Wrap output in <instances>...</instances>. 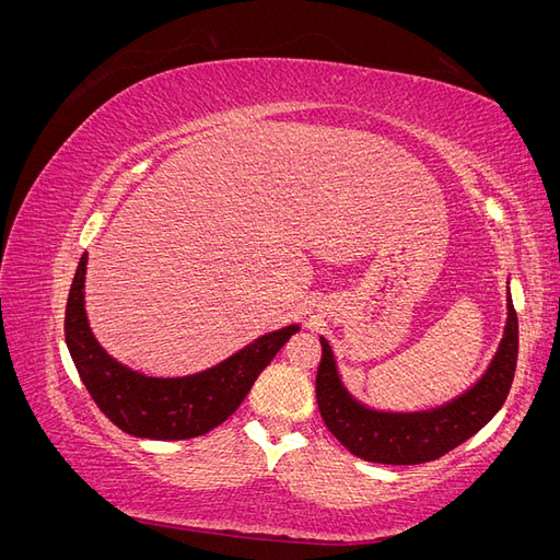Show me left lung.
Wrapping results in <instances>:
<instances>
[{"label":"left lung","instance_id":"obj_1","mask_svg":"<svg viewBox=\"0 0 560 560\" xmlns=\"http://www.w3.org/2000/svg\"><path fill=\"white\" fill-rule=\"evenodd\" d=\"M322 360L315 393L322 420L352 455L381 465H420L436 460L477 434L510 395L518 358V317L506 299V327L486 374L465 395L430 411L387 413L366 409L338 376L331 346L319 338Z\"/></svg>","mask_w":560,"mask_h":560}]
</instances>
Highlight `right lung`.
<instances>
[{
    "instance_id": "right-lung-1",
    "label": "right lung",
    "mask_w": 560,
    "mask_h": 560,
    "mask_svg": "<svg viewBox=\"0 0 560 560\" xmlns=\"http://www.w3.org/2000/svg\"><path fill=\"white\" fill-rule=\"evenodd\" d=\"M89 254L77 266L65 311V341L93 401L118 430L142 439H191L210 432L238 409L249 387L299 331L290 325L259 336L222 364L194 376L151 378L116 362L95 341L83 308Z\"/></svg>"
}]
</instances>
